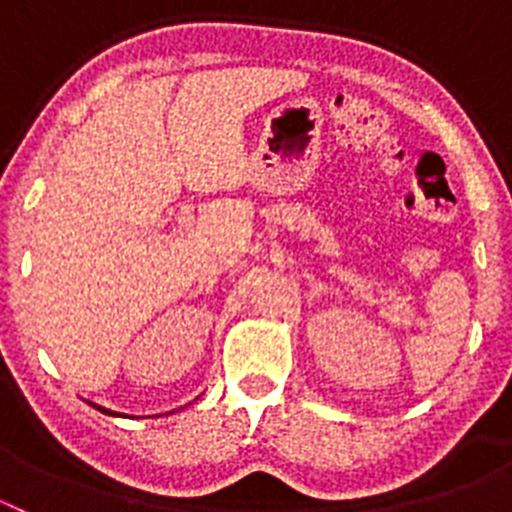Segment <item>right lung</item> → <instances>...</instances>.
I'll list each match as a JSON object with an SVG mask.
<instances>
[{"mask_svg": "<svg viewBox=\"0 0 512 512\" xmlns=\"http://www.w3.org/2000/svg\"><path fill=\"white\" fill-rule=\"evenodd\" d=\"M94 408H97V410H102V413H107V415H115V413H112V410H104V408H99V405H94Z\"/></svg>", "mask_w": 512, "mask_h": 512, "instance_id": "right-lung-1", "label": "right lung"}]
</instances>
